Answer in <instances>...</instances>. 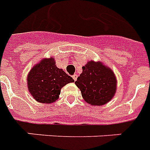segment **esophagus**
Returning a JSON list of instances; mask_svg holds the SVG:
<instances>
[{"mask_svg":"<svg viewBox=\"0 0 150 150\" xmlns=\"http://www.w3.org/2000/svg\"><path fill=\"white\" fill-rule=\"evenodd\" d=\"M72 78H73V79L75 80V81H76V80H77L78 75H72Z\"/></svg>","mask_w":150,"mask_h":150,"instance_id":"obj_1","label":"esophagus"}]
</instances>
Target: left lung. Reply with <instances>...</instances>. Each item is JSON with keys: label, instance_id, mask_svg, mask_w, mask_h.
Wrapping results in <instances>:
<instances>
[{"label": "left lung", "instance_id": "left-lung-1", "mask_svg": "<svg viewBox=\"0 0 150 150\" xmlns=\"http://www.w3.org/2000/svg\"><path fill=\"white\" fill-rule=\"evenodd\" d=\"M75 83L86 102L91 105L106 104L116 92L115 75L111 69L101 62H88L82 67V73Z\"/></svg>", "mask_w": 150, "mask_h": 150}]
</instances>
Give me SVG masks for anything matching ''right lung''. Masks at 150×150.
<instances>
[{
  "label": "right lung",
  "instance_id": "obj_1",
  "mask_svg": "<svg viewBox=\"0 0 150 150\" xmlns=\"http://www.w3.org/2000/svg\"><path fill=\"white\" fill-rule=\"evenodd\" d=\"M28 89L33 98L40 103H51L58 98L61 89L66 84L74 82L55 64L54 58L43 59L29 71Z\"/></svg>",
  "mask_w": 150,
  "mask_h": 150
}]
</instances>
